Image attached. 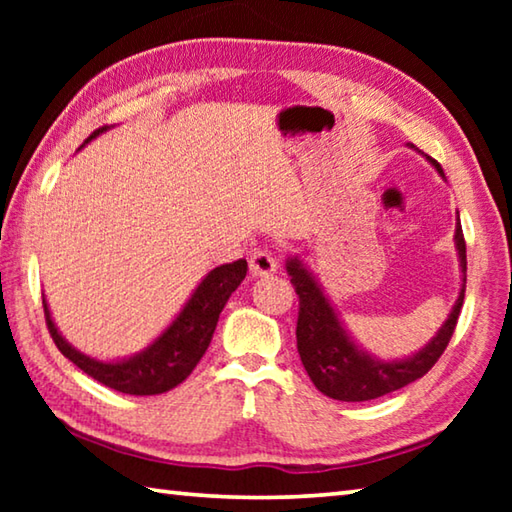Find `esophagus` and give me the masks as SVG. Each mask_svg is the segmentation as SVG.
<instances>
[{"mask_svg":"<svg viewBox=\"0 0 512 512\" xmlns=\"http://www.w3.org/2000/svg\"><path fill=\"white\" fill-rule=\"evenodd\" d=\"M248 264L253 275H271L277 271V259L268 248H255L253 253H250Z\"/></svg>","mask_w":512,"mask_h":512,"instance_id":"esophagus-1","label":"esophagus"}]
</instances>
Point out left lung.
<instances>
[{"label": "left lung", "mask_w": 512, "mask_h": 512, "mask_svg": "<svg viewBox=\"0 0 512 512\" xmlns=\"http://www.w3.org/2000/svg\"><path fill=\"white\" fill-rule=\"evenodd\" d=\"M427 160L436 167L440 176H445L443 167L436 160ZM454 239L463 273V284L454 307L449 311L443 327L438 329L436 336L420 352H415L409 359L397 361H381L366 350H361L352 341L348 329L343 327L339 314L334 311L332 302L325 298L314 275L307 271L298 257L287 259V273L291 275V284L300 298L296 325L300 361L320 393L341 402H366L400 391V388L409 386L411 381L427 375L433 363L440 359V354L445 352L449 339H452L465 298L467 257L461 219L456 223Z\"/></svg>", "instance_id": "8db88e82"}]
</instances>
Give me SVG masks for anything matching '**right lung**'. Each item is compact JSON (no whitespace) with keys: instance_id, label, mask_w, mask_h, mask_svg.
Wrapping results in <instances>:
<instances>
[{"instance_id":"right-lung-1","label":"right lung","mask_w":512,"mask_h":512,"mask_svg":"<svg viewBox=\"0 0 512 512\" xmlns=\"http://www.w3.org/2000/svg\"><path fill=\"white\" fill-rule=\"evenodd\" d=\"M103 131H108V126L97 128L85 140V144ZM246 271V259L216 266L214 271L203 277V282L198 284L183 311H180L176 320L164 329L158 339L146 350L137 352L135 357L121 361H97L72 348L60 336L58 327L51 320L47 300H42V307H45L47 327L56 348L74 366H79L85 375H90L92 379L101 381L103 386L115 388V391L126 395H160L176 388L178 384H183L192 375L196 363L201 361L207 345L212 341V334L216 323H219V314L223 311L225 302H228L232 291L244 280Z\"/></svg>"}]
</instances>
